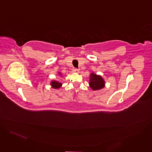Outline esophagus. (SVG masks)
Listing matches in <instances>:
<instances>
[{
  "instance_id": "obj_1",
  "label": "esophagus",
  "mask_w": 152,
  "mask_h": 152,
  "mask_svg": "<svg viewBox=\"0 0 152 152\" xmlns=\"http://www.w3.org/2000/svg\"><path fill=\"white\" fill-rule=\"evenodd\" d=\"M72 72L73 73H79V70L78 69H76V68H74L73 70H72Z\"/></svg>"
}]
</instances>
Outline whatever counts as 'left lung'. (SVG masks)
<instances>
[{"mask_svg": "<svg viewBox=\"0 0 152 152\" xmlns=\"http://www.w3.org/2000/svg\"><path fill=\"white\" fill-rule=\"evenodd\" d=\"M90 80V86L93 90H98L104 87V82L100 76L91 73Z\"/></svg>", "mask_w": 152, "mask_h": 152, "instance_id": "8db88e82", "label": "left lung"}]
</instances>
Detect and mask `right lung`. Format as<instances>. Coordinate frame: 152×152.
<instances>
[{"mask_svg":"<svg viewBox=\"0 0 152 152\" xmlns=\"http://www.w3.org/2000/svg\"><path fill=\"white\" fill-rule=\"evenodd\" d=\"M59 74H60V73H59ZM51 85L52 86V88H59L62 85V83L60 82H58L57 81H52L51 82Z\"/></svg>","mask_w":152,"mask_h":152,"instance_id":"obj_1","label":"right lung"}]
</instances>
